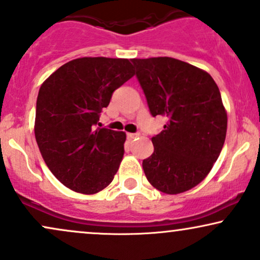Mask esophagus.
Listing matches in <instances>:
<instances>
[{
	"label": "esophagus",
	"instance_id": "obj_1",
	"mask_svg": "<svg viewBox=\"0 0 260 260\" xmlns=\"http://www.w3.org/2000/svg\"><path fill=\"white\" fill-rule=\"evenodd\" d=\"M138 136H139V134H137V133H127V138L129 140H133L134 138H137Z\"/></svg>",
	"mask_w": 260,
	"mask_h": 260
}]
</instances>
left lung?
I'll return each mask as SVG.
<instances>
[{"label":"left lung","mask_w":260,"mask_h":260,"mask_svg":"<svg viewBox=\"0 0 260 260\" xmlns=\"http://www.w3.org/2000/svg\"><path fill=\"white\" fill-rule=\"evenodd\" d=\"M132 62L151 115L168 118L143 161L146 179L170 195L187 191L207 177L223 149L228 115L219 88L207 71L178 59Z\"/></svg>","instance_id":"8db88e82"}]
</instances>
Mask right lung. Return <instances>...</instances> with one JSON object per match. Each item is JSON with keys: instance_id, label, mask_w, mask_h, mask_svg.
Wrapping results in <instances>:
<instances>
[{"instance_id": "1", "label": "right lung", "mask_w": 260, "mask_h": 260, "mask_svg": "<svg viewBox=\"0 0 260 260\" xmlns=\"http://www.w3.org/2000/svg\"><path fill=\"white\" fill-rule=\"evenodd\" d=\"M133 76L128 59L84 57L61 65L42 83L35 138L47 167L62 185L92 195L114 179L126 133L95 126L114 90Z\"/></svg>"}]
</instances>
